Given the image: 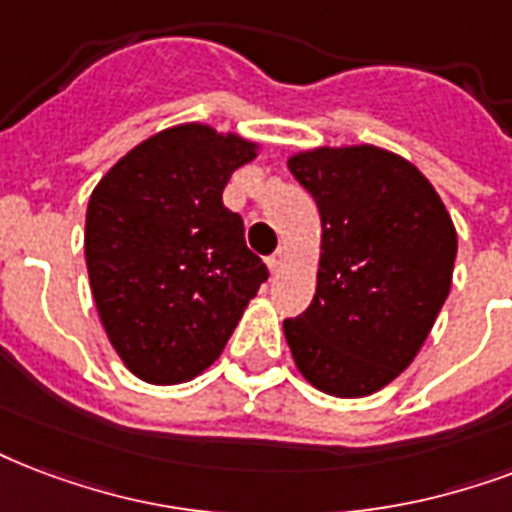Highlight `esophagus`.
<instances>
[{"mask_svg": "<svg viewBox=\"0 0 512 512\" xmlns=\"http://www.w3.org/2000/svg\"><path fill=\"white\" fill-rule=\"evenodd\" d=\"M284 263H287V249H284V247H279V249H276V252H273L271 257H268V268H271L273 273L282 271Z\"/></svg>", "mask_w": 512, "mask_h": 512, "instance_id": "34e87169", "label": "esophagus"}]
</instances>
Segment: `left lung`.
<instances>
[{
	"instance_id": "8db88e82",
	"label": "left lung",
	"mask_w": 512,
	"mask_h": 512,
	"mask_svg": "<svg viewBox=\"0 0 512 512\" xmlns=\"http://www.w3.org/2000/svg\"><path fill=\"white\" fill-rule=\"evenodd\" d=\"M322 217L317 295L284 319L292 360L333 397H365L395 381L451 290L456 230L413 163L373 144L290 158Z\"/></svg>"
}]
</instances>
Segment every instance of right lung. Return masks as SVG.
Segmentation results:
<instances>
[{"mask_svg": "<svg viewBox=\"0 0 512 512\" xmlns=\"http://www.w3.org/2000/svg\"><path fill=\"white\" fill-rule=\"evenodd\" d=\"M257 144L182 123L104 174L85 214V263L109 343L147 384H182L225 349L268 268L222 204Z\"/></svg>", "mask_w": 512, "mask_h": 512, "instance_id": "1", "label": "right lung"}]
</instances>
